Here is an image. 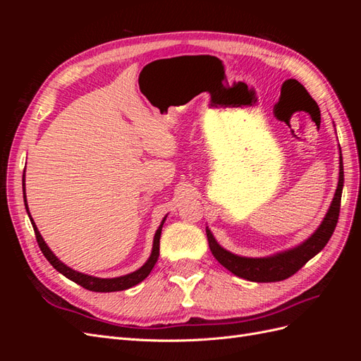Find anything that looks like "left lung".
I'll use <instances>...</instances> for the list:
<instances>
[{
	"instance_id": "8db88e82",
	"label": "left lung",
	"mask_w": 361,
	"mask_h": 361,
	"mask_svg": "<svg viewBox=\"0 0 361 361\" xmlns=\"http://www.w3.org/2000/svg\"><path fill=\"white\" fill-rule=\"evenodd\" d=\"M341 166H338V182L334 192V199L329 212L322 220L321 226L316 228L314 233L305 239V241L295 248L288 251H281L274 256L268 257H243L231 253L224 250L220 244L215 241L214 235L209 228L206 227V236L209 248L214 257L220 264L227 268L235 276L257 283H269V281H280L286 280L295 272L301 269L307 262L319 253V251L330 241V238L334 232L338 212H341V200H342V190H343V162L341 154Z\"/></svg>"
}]
</instances>
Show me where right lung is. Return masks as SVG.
Returning <instances> with one entry per match:
<instances>
[{
	"label": "right lung",
	"mask_w": 361,
	"mask_h": 361,
	"mask_svg": "<svg viewBox=\"0 0 361 361\" xmlns=\"http://www.w3.org/2000/svg\"><path fill=\"white\" fill-rule=\"evenodd\" d=\"M24 178H25V170H24ZM24 202H25V209H27V214L30 216L31 220V224H32V228H35V233H36V239H37V244L42 250L43 256H45L48 259L49 264L56 268L59 272H61V274L64 277H68L69 280L78 283L80 286L89 289V290H93V292H117V290H125V289H129L133 288L135 285H138L140 281H143L149 274L150 271L154 269L157 260H158V256H159V238H161V231H162V226H164V221H166V216H164V220L161 221L158 231L155 233V238H154V247H152V253H150V257L147 259L146 264L141 267L140 269L130 272V274H126V276H122V277H114V279H99V277H93V276H89V274H82V272H78L75 271L72 268H69L68 265H64L63 262L52 253V251L49 250V247L47 245V243L43 241L42 235L39 233L37 227H36V223L32 221V218L30 215V211H28V204H27V199H25V179H24Z\"/></svg>",
	"instance_id": "1"
}]
</instances>
